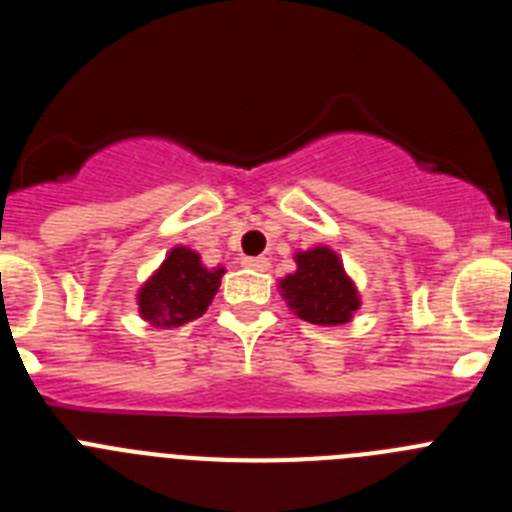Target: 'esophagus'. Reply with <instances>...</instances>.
Masks as SVG:
<instances>
[{
    "label": "esophagus",
    "instance_id": "esophagus-1",
    "mask_svg": "<svg viewBox=\"0 0 512 512\" xmlns=\"http://www.w3.org/2000/svg\"><path fill=\"white\" fill-rule=\"evenodd\" d=\"M243 266L251 271H266L269 269V259H264V256H248V259H243Z\"/></svg>",
    "mask_w": 512,
    "mask_h": 512
}]
</instances>
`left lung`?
Masks as SVG:
<instances>
[{"instance_id": "1", "label": "left lung", "mask_w": 512, "mask_h": 512, "mask_svg": "<svg viewBox=\"0 0 512 512\" xmlns=\"http://www.w3.org/2000/svg\"><path fill=\"white\" fill-rule=\"evenodd\" d=\"M297 271L279 282L287 305L315 325H343L359 310V292L336 251L320 246L295 256Z\"/></svg>"}]
</instances>
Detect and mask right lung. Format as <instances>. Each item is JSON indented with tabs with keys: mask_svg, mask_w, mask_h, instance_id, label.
Masks as SVG:
<instances>
[{
	"mask_svg": "<svg viewBox=\"0 0 512 512\" xmlns=\"http://www.w3.org/2000/svg\"><path fill=\"white\" fill-rule=\"evenodd\" d=\"M225 269L202 266L200 253L176 246L161 269L140 287L138 312L156 328L192 323L210 307Z\"/></svg>",
	"mask_w": 512,
	"mask_h": 512,
	"instance_id": "right-lung-1",
	"label": "right lung"
}]
</instances>
